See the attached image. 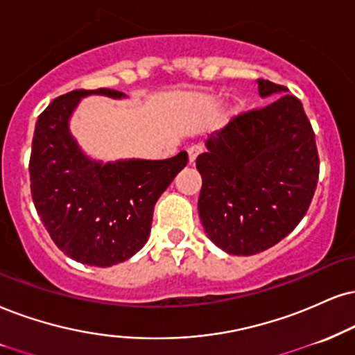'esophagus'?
I'll return each instance as SVG.
<instances>
[{
    "label": "esophagus",
    "instance_id": "1",
    "mask_svg": "<svg viewBox=\"0 0 355 355\" xmlns=\"http://www.w3.org/2000/svg\"><path fill=\"white\" fill-rule=\"evenodd\" d=\"M202 153V148L198 146V144H194V146H191L189 150H187V155H189V163L192 164L196 159H198V156Z\"/></svg>",
    "mask_w": 355,
    "mask_h": 355
}]
</instances>
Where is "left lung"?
Masks as SVG:
<instances>
[{"mask_svg":"<svg viewBox=\"0 0 355 355\" xmlns=\"http://www.w3.org/2000/svg\"><path fill=\"white\" fill-rule=\"evenodd\" d=\"M288 89L258 80L260 97L283 96L235 116L205 141L199 217L207 237L232 255L277 245L308 212L319 178L313 126Z\"/></svg>","mask_w":355,"mask_h":355,"instance_id":"obj_1","label":"left lung"}]
</instances>
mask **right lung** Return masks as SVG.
Here are the masks:
<instances>
[{
	"label": "right lung",
	"mask_w": 355,
	"mask_h": 355,
	"mask_svg": "<svg viewBox=\"0 0 355 355\" xmlns=\"http://www.w3.org/2000/svg\"><path fill=\"white\" fill-rule=\"evenodd\" d=\"M87 95L125 97L110 89L73 90L39 115L29 159L31 194L65 255L85 265L112 266L146 243L156 200L187 164V153L161 161L90 159L69 130L72 112Z\"/></svg>",
	"instance_id": "add662e5"
}]
</instances>
